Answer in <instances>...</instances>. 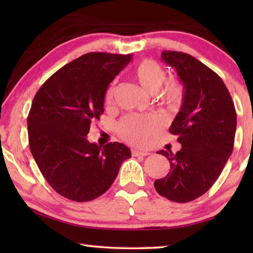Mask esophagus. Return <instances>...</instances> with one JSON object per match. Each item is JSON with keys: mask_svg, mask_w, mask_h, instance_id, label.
Masks as SVG:
<instances>
[{"mask_svg": "<svg viewBox=\"0 0 253 253\" xmlns=\"http://www.w3.org/2000/svg\"><path fill=\"white\" fill-rule=\"evenodd\" d=\"M131 155H132V156H147V155H149V153H148V152L137 151V149H132V151H131Z\"/></svg>", "mask_w": 253, "mask_h": 253, "instance_id": "1", "label": "esophagus"}]
</instances>
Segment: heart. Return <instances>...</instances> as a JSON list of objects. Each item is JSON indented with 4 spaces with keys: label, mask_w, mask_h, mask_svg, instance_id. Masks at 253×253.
<instances>
[{
    "label": "heart",
    "mask_w": 253,
    "mask_h": 253,
    "mask_svg": "<svg viewBox=\"0 0 253 253\" xmlns=\"http://www.w3.org/2000/svg\"><path fill=\"white\" fill-rule=\"evenodd\" d=\"M134 76L138 84L149 93H156L166 108L175 111L183 104L184 89L176 79H169L165 84L166 71L160 63L151 59L143 60L136 66ZM115 84H111L106 91L105 100H113ZM160 122L154 116H137L130 115L123 119L118 125V134L127 143L134 145H145L153 134L157 131Z\"/></svg>",
    "instance_id": "obj_1"
}]
</instances>
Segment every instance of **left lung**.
I'll use <instances>...</instances> for the list:
<instances>
[{"label":"left lung","instance_id":"left-lung-1","mask_svg":"<svg viewBox=\"0 0 253 253\" xmlns=\"http://www.w3.org/2000/svg\"><path fill=\"white\" fill-rule=\"evenodd\" d=\"M162 60L173 67L184 85L181 110L169 132L178 136L176 154L160 151L170 169L154 183L157 193L178 203L193 201L208 192L232 153L237 113L223 81L192 55L163 51Z\"/></svg>","mask_w":253,"mask_h":253}]
</instances>
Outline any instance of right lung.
I'll return each mask as SVG.
<instances>
[{"instance_id":"right-lung-1","label":"right lung","mask_w":253,"mask_h":253,"mask_svg":"<svg viewBox=\"0 0 253 253\" xmlns=\"http://www.w3.org/2000/svg\"><path fill=\"white\" fill-rule=\"evenodd\" d=\"M131 54L90 52L63 66L41 85L28 116L32 156L51 187L75 202L104 194L131 156L121 143H89L91 123L104 114L109 84Z\"/></svg>"}]
</instances>
